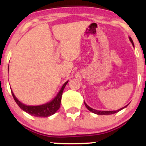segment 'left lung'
I'll list each match as a JSON object with an SVG mask.
<instances>
[{
  "label": "left lung",
  "mask_w": 146,
  "mask_h": 146,
  "mask_svg": "<svg viewBox=\"0 0 146 146\" xmlns=\"http://www.w3.org/2000/svg\"><path fill=\"white\" fill-rule=\"evenodd\" d=\"M129 39H130V41H131V43H132V44L133 45V40H132L131 38L129 37ZM84 103H85V107H86L87 108H88V110H89V111H92V113H95V114H98V115H109V114H115V113L118 112V111H120V110H123V108H125V107H126L128 106V104H127V105H126V106H125V107H123V108L119 109V110H116V111H99V110H94V109H92V108H91V107H90L89 106H88V104H87L85 102H84Z\"/></svg>",
  "instance_id": "1"
}]
</instances>
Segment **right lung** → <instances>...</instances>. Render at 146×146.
I'll use <instances>...</instances> for the list:
<instances>
[{
    "instance_id": "right-lung-1",
    "label": "right lung",
    "mask_w": 146,
    "mask_h": 146,
    "mask_svg": "<svg viewBox=\"0 0 146 146\" xmlns=\"http://www.w3.org/2000/svg\"><path fill=\"white\" fill-rule=\"evenodd\" d=\"M9 68V66H8ZM68 82H66L63 85L62 88H61L59 92H58L57 95L54 100H52L49 102L46 103L44 104H42V105H38V106H28L26 104H23L20 101L16 98L15 96L14 93L13 91L11 90L12 95H13V98H14L15 101L17 103V105L25 112L28 113L30 115L35 116L36 117H48L49 116L53 115L55 114L57 111V110L60 108V105H61V97H62L63 91H64L65 87H66V84Z\"/></svg>"
}]
</instances>
